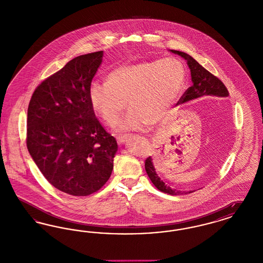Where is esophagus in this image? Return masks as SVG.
I'll use <instances>...</instances> for the list:
<instances>
[{
    "label": "esophagus",
    "instance_id": "obj_1",
    "mask_svg": "<svg viewBox=\"0 0 263 263\" xmlns=\"http://www.w3.org/2000/svg\"><path fill=\"white\" fill-rule=\"evenodd\" d=\"M116 139H117V142L119 144H124L126 141H127V139H128V135H121V136L116 137Z\"/></svg>",
    "mask_w": 263,
    "mask_h": 263
}]
</instances>
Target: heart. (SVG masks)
Wrapping results in <instances>:
<instances>
[{
	"label": "heart",
	"mask_w": 263,
	"mask_h": 263,
	"mask_svg": "<svg viewBox=\"0 0 263 263\" xmlns=\"http://www.w3.org/2000/svg\"><path fill=\"white\" fill-rule=\"evenodd\" d=\"M185 84L182 64L173 57L121 65L106 76L105 83H92L88 99L95 112L118 130L144 131L164 121L172 112Z\"/></svg>",
	"instance_id": "heart-1"
}]
</instances>
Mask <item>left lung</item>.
<instances>
[{
    "label": "left lung",
    "instance_id": "obj_1",
    "mask_svg": "<svg viewBox=\"0 0 263 263\" xmlns=\"http://www.w3.org/2000/svg\"><path fill=\"white\" fill-rule=\"evenodd\" d=\"M171 52L179 55L184 60H186L188 68L190 69L191 81H192V86L185 90L183 96L177 102V104L185 103L190 100H195L204 96H215L219 98H226L229 96V91L226 88L225 85L217 77L212 75L205 68H203L194 58H192L190 55L181 51L171 50ZM145 170L147 172V175L150 177L153 184L162 192L171 194V195H180V194H187V193L193 192V191H189V192L180 191L166 185L161 179L160 175L157 174L151 157H149L145 162Z\"/></svg>",
    "mask_w": 263,
    "mask_h": 263
}]
</instances>
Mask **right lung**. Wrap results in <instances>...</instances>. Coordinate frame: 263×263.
Here are the masks:
<instances>
[{"mask_svg":"<svg viewBox=\"0 0 263 263\" xmlns=\"http://www.w3.org/2000/svg\"><path fill=\"white\" fill-rule=\"evenodd\" d=\"M102 56L99 51L69 61L35 88L28 104V152L49 183L73 196H87L106 183L118 149L88 99Z\"/></svg>","mask_w":263,"mask_h":263,"instance_id":"1","label":"right lung"}]
</instances>
